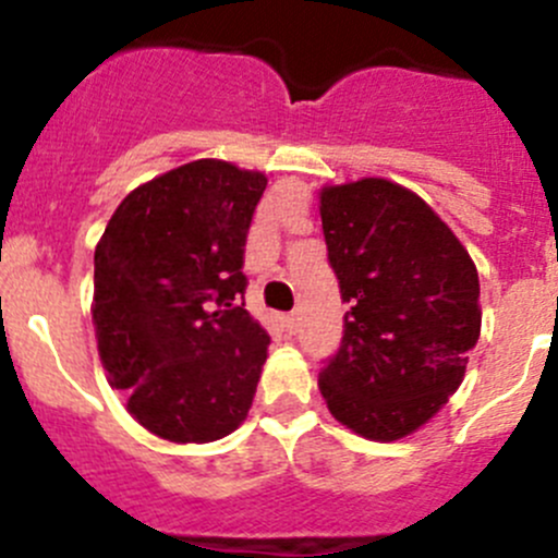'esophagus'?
Masks as SVG:
<instances>
[{"label":"esophagus","instance_id":"obj_1","mask_svg":"<svg viewBox=\"0 0 558 558\" xmlns=\"http://www.w3.org/2000/svg\"><path fill=\"white\" fill-rule=\"evenodd\" d=\"M283 326H286V331H289V335H296V331H300V313L283 315Z\"/></svg>","mask_w":558,"mask_h":558}]
</instances>
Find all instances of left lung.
<instances>
[{"mask_svg": "<svg viewBox=\"0 0 558 558\" xmlns=\"http://www.w3.org/2000/svg\"><path fill=\"white\" fill-rule=\"evenodd\" d=\"M320 227L348 313L318 388L348 429L399 440L464 378L481 337L477 269L421 196L384 178L320 191Z\"/></svg>", "mask_w": 558, "mask_h": 558, "instance_id": "1", "label": "left lung"}]
</instances>
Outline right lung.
<instances>
[{
  "label": "right lung",
  "mask_w": 558,
  "mask_h": 558,
  "mask_svg": "<svg viewBox=\"0 0 558 558\" xmlns=\"http://www.w3.org/2000/svg\"><path fill=\"white\" fill-rule=\"evenodd\" d=\"M262 172L199 159L118 205L94 251V326L112 388L170 442H213L245 421L269 335L245 311L247 229Z\"/></svg>",
  "instance_id": "obj_1"
}]
</instances>
